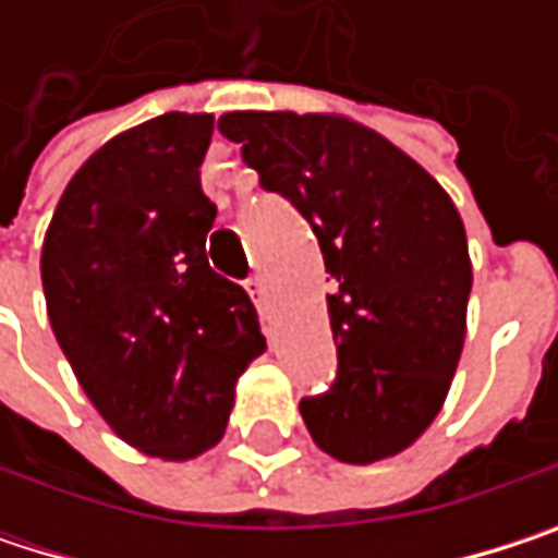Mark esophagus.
<instances>
[{
    "instance_id": "34e87169",
    "label": "esophagus",
    "mask_w": 558,
    "mask_h": 558,
    "mask_svg": "<svg viewBox=\"0 0 558 558\" xmlns=\"http://www.w3.org/2000/svg\"><path fill=\"white\" fill-rule=\"evenodd\" d=\"M245 287H248V293H252V300H255V303L262 306V303H265V280H262V278H252V280H248V283H245Z\"/></svg>"
}]
</instances>
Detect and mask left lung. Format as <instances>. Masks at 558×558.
<instances>
[{
    "mask_svg": "<svg viewBox=\"0 0 558 558\" xmlns=\"http://www.w3.org/2000/svg\"><path fill=\"white\" fill-rule=\"evenodd\" d=\"M219 132L313 226L336 278V381L300 400L313 442L349 465L403 452L436 420L465 342L459 209L413 158L342 116L226 112Z\"/></svg>",
    "mask_w": 558,
    "mask_h": 558,
    "instance_id": "obj_1",
    "label": "left lung"
}]
</instances>
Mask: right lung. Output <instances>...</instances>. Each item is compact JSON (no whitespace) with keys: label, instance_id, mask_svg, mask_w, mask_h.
<instances>
[{"label":"right lung","instance_id":"add662e5","mask_svg":"<svg viewBox=\"0 0 558 558\" xmlns=\"http://www.w3.org/2000/svg\"><path fill=\"white\" fill-rule=\"evenodd\" d=\"M213 116L168 112L106 142L66 183L41 248L57 342L93 407L135 449H213L235 381L265 352L255 303L206 262L199 186Z\"/></svg>","mask_w":558,"mask_h":558}]
</instances>
